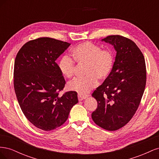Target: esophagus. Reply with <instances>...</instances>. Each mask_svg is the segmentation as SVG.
Instances as JSON below:
<instances>
[{
  "mask_svg": "<svg viewBox=\"0 0 159 159\" xmlns=\"http://www.w3.org/2000/svg\"><path fill=\"white\" fill-rule=\"evenodd\" d=\"M88 97V95H82V94H78V99L79 101H82L85 99H86Z\"/></svg>",
  "mask_w": 159,
  "mask_h": 159,
  "instance_id": "1",
  "label": "esophagus"
}]
</instances>
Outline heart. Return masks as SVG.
I'll return each instance as SVG.
<instances>
[{
    "label": "heart",
    "mask_w": 159,
    "mask_h": 159,
    "mask_svg": "<svg viewBox=\"0 0 159 159\" xmlns=\"http://www.w3.org/2000/svg\"><path fill=\"white\" fill-rule=\"evenodd\" d=\"M71 55L79 66H85L84 74L86 76L75 79L68 84L70 90L80 94L88 93L98 85V79L106 80L113 70L115 60L112 51L102 50L92 42H85L77 45L72 49ZM74 61L66 55L60 60L59 69L67 78H71L75 74L76 66Z\"/></svg>",
    "instance_id": "obj_1"
}]
</instances>
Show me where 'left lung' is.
I'll return each mask as SVG.
<instances>
[{"label":"left lung","instance_id":"8db88e82","mask_svg":"<svg viewBox=\"0 0 159 159\" xmlns=\"http://www.w3.org/2000/svg\"><path fill=\"white\" fill-rule=\"evenodd\" d=\"M102 41L113 46L117 53L111 73L92 93L98 107L91 117L112 131L125 125L137 110L145 88L146 65L143 53L129 38L112 35Z\"/></svg>","mask_w":159,"mask_h":159}]
</instances>
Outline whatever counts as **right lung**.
Instances as JSON below:
<instances>
[{
  "label": "right lung",
  "mask_w": 159,
  "mask_h": 159,
  "mask_svg": "<svg viewBox=\"0 0 159 159\" xmlns=\"http://www.w3.org/2000/svg\"><path fill=\"white\" fill-rule=\"evenodd\" d=\"M70 46L51 38L26 42L14 61V88L19 105L35 127L52 131L63 125L78 103L73 91L60 96L66 84L56 60Z\"/></svg>",
  "instance_id": "obj_1"
}]
</instances>
